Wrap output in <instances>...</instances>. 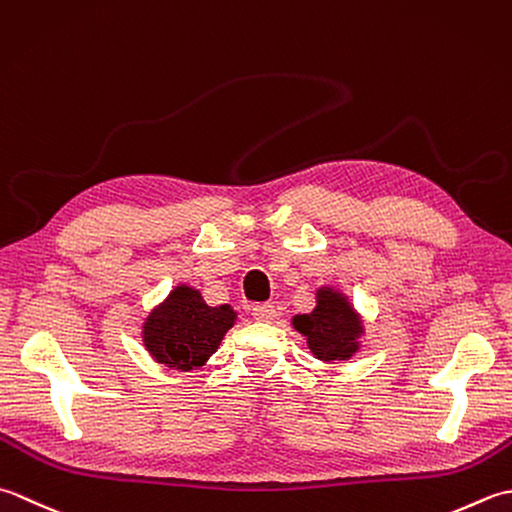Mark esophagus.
<instances>
[{
  "label": "esophagus",
  "mask_w": 512,
  "mask_h": 512,
  "mask_svg": "<svg viewBox=\"0 0 512 512\" xmlns=\"http://www.w3.org/2000/svg\"><path fill=\"white\" fill-rule=\"evenodd\" d=\"M252 316L258 322H274L278 311L274 305H271V302H258V305H254V309H252Z\"/></svg>",
  "instance_id": "esophagus-1"
}]
</instances>
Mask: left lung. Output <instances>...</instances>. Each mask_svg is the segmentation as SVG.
<instances>
[{"instance_id":"left-lung-1","label":"left lung","mask_w":512,"mask_h":512,"mask_svg":"<svg viewBox=\"0 0 512 512\" xmlns=\"http://www.w3.org/2000/svg\"><path fill=\"white\" fill-rule=\"evenodd\" d=\"M318 305L311 314L296 316L294 327L307 338L318 360H349L358 351L362 322L340 291L322 287L316 294Z\"/></svg>"}]
</instances>
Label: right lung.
<instances>
[{"label": "right lung", "mask_w": 512, "mask_h": 512, "mask_svg": "<svg viewBox=\"0 0 512 512\" xmlns=\"http://www.w3.org/2000/svg\"><path fill=\"white\" fill-rule=\"evenodd\" d=\"M234 320L236 311L229 305L210 307L201 291L181 285L145 320L143 342L156 362L190 371L203 367Z\"/></svg>", "instance_id": "right-lung-1"}]
</instances>
